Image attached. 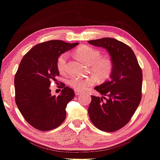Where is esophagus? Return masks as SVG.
Instances as JSON below:
<instances>
[{
  "instance_id": "esophagus-1",
  "label": "esophagus",
  "mask_w": 160,
  "mask_h": 160,
  "mask_svg": "<svg viewBox=\"0 0 160 160\" xmlns=\"http://www.w3.org/2000/svg\"><path fill=\"white\" fill-rule=\"evenodd\" d=\"M75 94L77 95H81L82 94V92L78 91V90H75Z\"/></svg>"
}]
</instances>
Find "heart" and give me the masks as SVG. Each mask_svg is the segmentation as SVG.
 <instances>
[{
    "label": "heart",
    "instance_id": "heart-1",
    "mask_svg": "<svg viewBox=\"0 0 160 160\" xmlns=\"http://www.w3.org/2000/svg\"><path fill=\"white\" fill-rule=\"evenodd\" d=\"M75 54L78 58L90 65V72L96 76L99 80H106L111 77L113 70V61L109 57H102V53L99 49L90 46H82L76 49ZM57 68L61 74H66L68 72V53H62L58 57ZM95 76L90 75L82 78L73 76L69 79L68 84L76 90L85 91L96 82L97 79Z\"/></svg>",
    "mask_w": 160,
    "mask_h": 160
}]
</instances>
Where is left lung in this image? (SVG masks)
I'll return each instance as SVG.
<instances>
[{"label":"left lung","instance_id":"left-lung-1","mask_svg":"<svg viewBox=\"0 0 160 160\" xmlns=\"http://www.w3.org/2000/svg\"><path fill=\"white\" fill-rule=\"evenodd\" d=\"M88 43L108 50L113 63L111 79L95 88L105 97L91 95L88 114L98 129L116 132L129 122L141 101L142 68L133 50L122 42L103 38Z\"/></svg>","mask_w":160,"mask_h":160}]
</instances>
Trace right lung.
<instances>
[{"label":"right lung","instance_id":"obj_1","mask_svg":"<svg viewBox=\"0 0 160 160\" xmlns=\"http://www.w3.org/2000/svg\"><path fill=\"white\" fill-rule=\"evenodd\" d=\"M78 44L50 40L35 45L21 59L14 78L15 101L25 120L38 130L54 129L65 119L67 104L75 92L61 82V94L52 95L49 86L59 75L58 57Z\"/></svg>","mask_w":160,"mask_h":160}]
</instances>
